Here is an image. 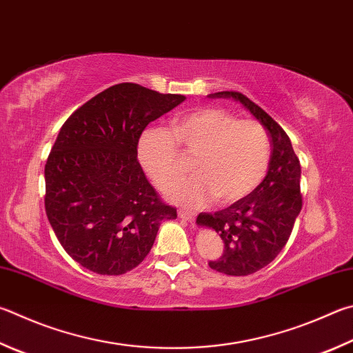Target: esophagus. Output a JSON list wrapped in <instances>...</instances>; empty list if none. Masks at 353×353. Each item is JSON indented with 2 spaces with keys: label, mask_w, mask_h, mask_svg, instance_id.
Returning <instances> with one entry per match:
<instances>
[{
  "label": "esophagus",
  "mask_w": 353,
  "mask_h": 353,
  "mask_svg": "<svg viewBox=\"0 0 353 353\" xmlns=\"http://www.w3.org/2000/svg\"><path fill=\"white\" fill-rule=\"evenodd\" d=\"M179 217H182V219L187 222H194V213H191V211L179 210Z\"/></svg>",
  "instance_id": "obj_1"
}]
</instances>
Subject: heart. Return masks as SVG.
<instances>
[{
	"instance_id": "b5f03b06",
	"label": "heart",
	"mask_w": 353,
	"mask_h": 353,
	"mask_svg": "<svg viewBox=\"0 0 353 353\" xmlns=\"http://www.w3.org/2000/svg\"><path fill=\"white\" fill-rule=\"evenodd\" d=\"M194 157L196 177L176 185L171 199L185 205H202L210 199L228 205L258 187L270 160V139L256 120H238L217 108H201L171 121L168 132L143 134L139 157L159 190L171 188L183 174L176 152Z\"/></svg>"
}]
</instances>
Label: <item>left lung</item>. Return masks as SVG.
I'll use <instances>...</instances> for the list:
<instances>
[{
    "instance_id": "1",
    "label": "left lung",
    "mask_w": 353,
    "mask_h": 353,
    "mask_svg": "<svg viewBox=\"0 0 353 353\" xmlns=\"http://www.w3.org/2000/svg\"><path fill=\"white\" fill-rule=\"evenodd\" d=\"M208 97L239 101L272 139V156L264 181L228 208L201 213L196 219L199 227L211 228L223 241V254L210 261L208 265L230 276H247L270 264L290 238L303 208L301 165L285 131L245 95L222 91Z\"/></svg>"
}]
</instances>
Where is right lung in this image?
I'll return each mask as SVG.
<instances>
[{"label":"right lung","mask_w":353,"mask_h":353,"mask_svg":"<svg viewBox=\"0 0 353 353\" xmlns=\"http://www.w3.org/2000/svg\"><path fill=\"white\" fill-rule=\"evenodd\" d=\"M185 100L136 83L105 89L61 126L44 166V207L57 239L99 274H123L150 253L176 208L160 201L137 160L151 121Z\"/></svg>","instance_id":"add662e5"}]
</instances>
